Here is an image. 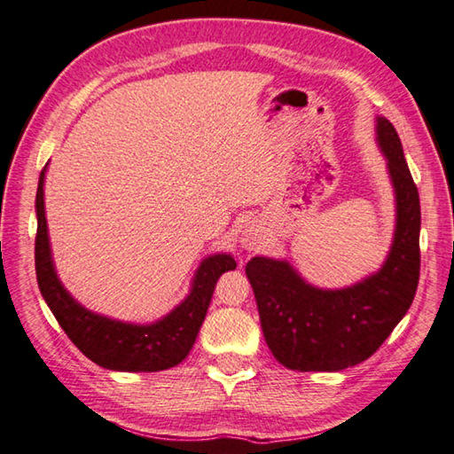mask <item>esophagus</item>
<instances>
[{
  "mask_svg": "<svg viewBox=\"0 0 454 454\" xmlns=\"http://www.w3.org/2000/svg\"><path fill=\"white\" fill-rule=\"evenodd\" d=\"M262 240H264V231H262L256 221H250V223H247L243 231H240V245L247 250L260 248Z\"/></svg>",
  "mask_w": 454,
  "mask_h": 454,
  "instance_id": "1",
  "label": "esophagus"
}]
</instances>
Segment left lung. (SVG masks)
Returning <instances> with one entry per match:
<instances>
[{"label":"left lung","instance_id":"1","mask_svg":"<svg viewBox=\"0 0 454 454\" xmlns=\"http://www.w3.org/2000/svg\"><path fill=\"white\" fill-rule=\"evenodd\" d=\"M377 145L396 201V225L382 266L354 286L309 284L284 258L254 256L247 264L262 332L281 365L336 372L380 348L414 301L419 279V196L400 137L385 116L375 120Z\"/></svg>","mask_w":454,"mask_h":454}]
</instances>
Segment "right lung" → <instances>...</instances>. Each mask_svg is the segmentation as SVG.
I'll list each match as a JSON object with an SVG mask.
<instances>
[{
    "label": "right lung",
    "instance_id": "add662e5",
    "mask_svg": "<svg viewBox=\"0 0 454 454\" xmlns=\"http://www.w3.org/2000/svg\"><path fill=\"white\" fill-rule=\"evenodd\" d=\"M46 167L36 190V243L35 264L40 294L46 305L83 356L93 364L124 372H155L176 367L192 349L201 322L206 318L217 279L237 268L229 253L209 254L194 271L188 295L180 303L147 325L116 320L89 310L64 287L50 248L44 207Z\"/></svg>",
    "mask_w": 454,
    "mask_h": 454
}]
</instances>
